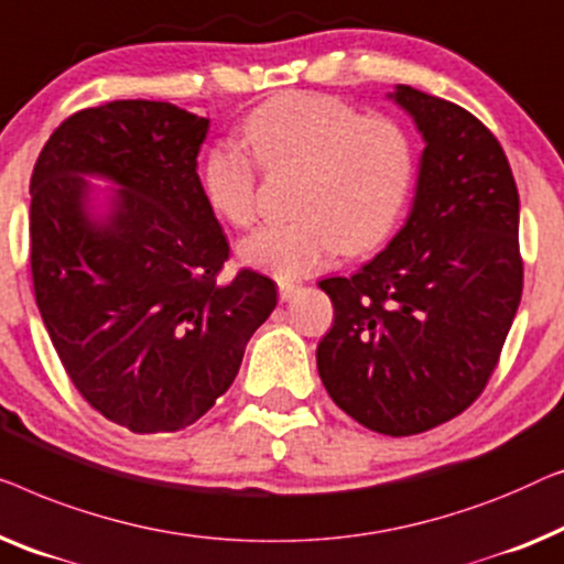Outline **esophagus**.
Wrapping results in <instances>:
<instances>
[{
	"label": "esophagus",
	"instance_id": "obj_1",
	"mask_svg": "<svg viewBox=\"0 0 564 564\" xmlns=\"http://www.w3.org/2000/svg\"><path fill=\"white\" fill-rule=\"evenodd\" d=\"M296 291H299V283L285 281V279H279V293H281V299H283V301H289Z\"/></svg>",
	"mask_w": 564,
	"mask_h": 564
}]
</instances>
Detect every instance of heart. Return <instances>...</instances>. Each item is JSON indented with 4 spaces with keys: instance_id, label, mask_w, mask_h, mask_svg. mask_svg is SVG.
I'll list each match as a JSON object with an SVG mask.
<instances>
[{
    "instance_id": "1",
    "label": "heart",
    "mask_w": 564,
    "mask_h": 564,
    "mask_svg": "<svg viewBox=\"0 0 564 564\" xmlns=\"http://www.w3.org/2000/svg\"><path fill=\"white\" fill-rule=\"evenodd\" d=\"M242 138L263 169H299L289 221L240 242V258L279 279H296L335 256L376 248L391 232L414 178L409 132L362 115L327 94H281L252 109ZM206 202L229 225L256 217V163L235 142H217L202 161Z\"/></svg>"
}]
</instances>
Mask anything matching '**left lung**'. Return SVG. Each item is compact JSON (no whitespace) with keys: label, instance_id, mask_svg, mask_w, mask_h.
I'll use <instances>...</instances> for the list:
<instances>
[{"label":"left lung","instance_id":"8db88e82","mask_svg":"<svg viewBox=\"0 0 564 564\" xmlns=\"http://www.w3.org/2000/svg\"><path fill=\"white\" fill-rule=\"evenodd\" d=\"M388 99L424 138L414 204L358 273L319 281L335 324L316 368L355 422L409 437L463 414L496 370L523 285L519 192L478 117L403 84Z\"/></svg>","mask_w":564,"mask_h":564}]
</instances>
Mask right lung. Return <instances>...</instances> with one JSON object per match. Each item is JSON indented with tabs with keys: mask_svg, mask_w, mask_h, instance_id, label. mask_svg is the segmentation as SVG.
Wrapping results in <instances>:
<instances>
[{
	"mask_svg": "<svg viewBox=\"0 0 564 564\" xmlns=\"http://www.w3.org/2000/svg\"><path fill=\"white\" fill-rule=\"evenodd\" d=\"M206 132L169 101H109L61 122L30 178L47 335L78 393L134 434L202 419L279 301L250 268L217 279L229 245L196 173Z\"/></svg>",
	"mask_w": 564,
	"mask_h": 564,
	"instance_id": "right-lung-1",
	"label": "right lung"
}]
</instances>
